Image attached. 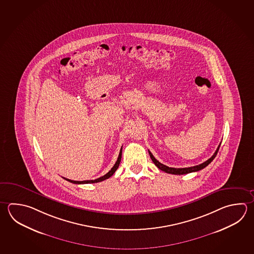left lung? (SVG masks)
<instances>
[{
	"label": "left lung",
	"mask_w": 254,
	"mask_h": 254,
	"mask_svg": "<svg viewBox=\"0 0 254 254\" xmlns=\"http://www.w3.org/2000/svg\"><path fill=\"white\" fill-rule=\"evenodd\" d=\"M221 144V143H220ZM220 144L218 145V147L216 149V151H215V153L212 155V157L208 159L207 161H206L205 163H201V164H198V165H196V166H193V167H188V168H172V167H168L166 165H164L163 163H160L159 161H157L156 159L153 157V153H151L150 151H148L149 154H150V157L152 159V161H153V163L157 166V167L161 170V171H163V172H165V173H171V174H176V175H182V174H187V173H194V172H198V171H200L202 169H204V168L206 167L209 163L215 159V156H216V154H217V152H218V150H219V147H220Z\"/></svg>",
	"instance_id": "obj_1"
}]
</instances>
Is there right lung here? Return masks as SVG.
Here are the masks:
<instances>
[{"instance_id": "1", "label": "right lung", "mask_w": 254, "mask_h": 254, "mask_svg": "<svg viewBox=\"0 0 254 254\" xmlns=\"http://www.w3.org/2000/svg\"><path fill=\"white\" fill-rule=\"evenodd\" d=\"M121 155H122V147L120 149V154H119V157H118V160H117V162H116L115 164H114V166L111 168V170H110V172L108 173H106L104 176H102V177L98 178V179H96V180H91V181H82V182H77V181H72V180H69V179H66V178H64V180H66L67 182H72V183H74V184H87V183H97V182H102V181H105L107 179H109V178L111 177L114 173H115L116 171H117V169L119 168L120 166V161H121Z\"/></svg>"}]
</instances>
